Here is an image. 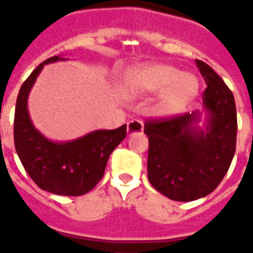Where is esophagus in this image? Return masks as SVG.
<instances>
[{"mask_svg":"<svg viewBox=\"0 0 253 253\" xmlns=\"http://www.w3.org/2000/svg\"><path fill=\"white\" fill-rule=\"evenodd\" d=\"M143 130V123L138 119L128 122L127 125V134H132V132H139Z\"/></svg>","mask_w":253,"mask_h":253,"instance_id":"obj_1","label":"esophagus"}]
</instances>
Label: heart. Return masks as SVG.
Segmentation results:
<instances>
[{
	"label": "heart",
	"mask_w": 253,
	"mask_h": 253,
	"mask_svg": "<svg viewBox=\"0 0 253 253\" xmlns=\"http://www.w3.org/2000/svg\"><path fill=\"white\" fill-rule=\"evenodd\" d=\"M126 88L137 94L161 93L160 107L165 112L184 108L198 92V80L191 74H180L168 65H145L127 73Z\"/></svg>",
	"instance_id": "1"
}]
</instances>
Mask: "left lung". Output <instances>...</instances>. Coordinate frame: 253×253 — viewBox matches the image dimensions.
Masks as SVG:
<instances>
[{
    "mask_svg": "<svg viewBox=\"0 0 253 253\" xmlns=\"http://www.w3.org/2000/svg\"><path fill=\"white\" fill-rule=\"evenodd\" d=\"M206 89L207 131L198 130L199 112L149 118L148 179L163 195L191 202L209 195L226 175L236 152L237 114L232 90L211 67L196 59Z\"/></svg>",
    "mask_w": 253,
    "mask_h": 253,
    "instance_id": "left-lung-1",
    "label": "left lung"
}]
</instances>
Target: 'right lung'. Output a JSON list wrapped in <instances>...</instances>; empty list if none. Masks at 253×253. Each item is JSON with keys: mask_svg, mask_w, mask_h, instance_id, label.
Returning <instances> with one entry per match:
<instances>
[{"mask_svg": "<svg viewBox=\"0 0 253 253\" xmlns=\"http://www.w3.org/2000/svg\"><path fill=\"white\" fill-rule=\"evenodd\" d=\"M58 59L61 58L55 55L42 62L20 88L14 111V148L24 169L39 188L57 195L80 196L101 180L110 154L126 138L127 126L97 130L65 143L43 137L31 123L27 99L43 65Z\"/></svg>", "mask_w": 253, "mask_h": 253, "instance_id": "right-lung-1", "label": "right lung"}]
</instances>
